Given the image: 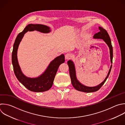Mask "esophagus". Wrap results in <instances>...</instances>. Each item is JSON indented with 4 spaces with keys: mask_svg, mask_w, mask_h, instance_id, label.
I'll return each mask as SVG.
<instances>
[{
    "mask_svg": "<svg viewBox=\"0 0 125 125\" xmlns=\"http://www.w3.org/2000/svg\"><path fill=\"white\" fill-rule=\"evenodd\" d=\"M72 57V56L71 54L70 53H67L65 55V58L66 60H68V59H71Z\"/></svg>",
    "mask_w": 125,
    "mask_h": 125,
    "instance_id": "esophagus-1",
    "label": "esophagus"
}]
</instances>
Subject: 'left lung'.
<instances>
[{
  "instance_id": "left-lung-1",
  "label": "left lung",
  "mask_w": 125,
  "mask_h": 125,
  "mask_svg": "<svg viewBox=\"0 0 125 125\" xmlns=\"http://www.w3.org/2000/svg\"><path fill=\"white\" fill-rule=\"evenodd\" d=\"M99 32L97 33H96L94 36L93 38L94 39H103L104 42L106 43V44L108 45L109 48V52H110V62L111 63H112V59H113V48L111 44V40L110 39V37L109 36L108 34L107 33V31L104 28H103L101 27H99ZM67 64L69 66V74L71 78V83L73 87L77 90L80 91H82L84 92H95L98 90L104 84L105 82L106 81V79H107L110 71L112 67V64L110 66V69L109 70V72L107 74V76L104 80V81L101 83L100 84L96 86L93 87H89L86 86L83 84H82L77 79L76 76V71H75V65L73 63V62L69 60L67 62Z\"/></svg>"
}]
</instances>
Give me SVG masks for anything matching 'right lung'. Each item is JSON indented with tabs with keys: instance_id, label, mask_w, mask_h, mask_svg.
Masks as SVG:
<instances>
[{
	"instance_id": "add662e5",
	"label": "right lung",
	"mask_w": 125,
	"mask_h": 125,
	"mask_svg": "<svg viewBox=\"0 0 125 125\" xmlns=\"http://www.w3.org/2000/svg\"><path fill=\"white\" fill-rule=\"evenodd\" d=\"M34 30L43 33H48L51 31L49 27L44 25L28 24L23 31L18 35L15 40L12 55V62L16 77L26 88L36 92H44L49 90L52 87L59 66L65 61L64 56L63 54H62L56 58L50 63L43 74L38 77L32 78L25 76L22 73L17 58L18 49L24 35L28 31H33Z\"/></svg>"
}]
</instances>
